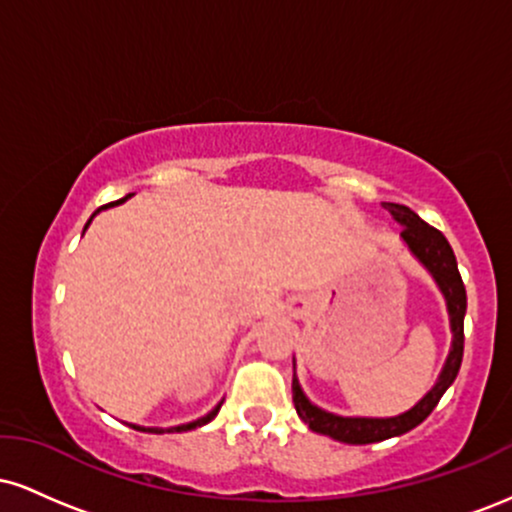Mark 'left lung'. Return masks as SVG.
Listing matches in <instances>:
<instances>
[{
    "instance_id": "1",
    "label": "left lung",
    "mask_w": 512,
    "mask_h": 512,
    "mask_svg": "<svg viewBox=\"0 0 512 512\" xmlns=\"http://www.w3.org/2000/svg\"><path fill=\"white\" fill-rule=\"evenodd\" d=\"M383 207L395 216L397 223H402V238L409 245V250L419 257V262L424 264L428 272L433 274V279L438 281L440 291H443L445 301H448V313H450V325H452V351L445 363L443 373H440L436 387H433L428 395L416 404L414 409H409L407 414L392 416V419H349V416H337L330 411L317 409L315 404H310L301 392L296 375H293V404H296L298 416L301 421L310 426V431L322 433V436H330L339 443H351V445H368V443H380L392 436H402V433L411 431L436 409L440 397L445 395V390L455 383L457 373L462 366V354H464V313H467V291H464L460 269H457L455 252H452L448 238L438 231V228L428 226L424 219H419V214H414L404 204H392L385 202Z\"/></svg>"
}]
</instances>
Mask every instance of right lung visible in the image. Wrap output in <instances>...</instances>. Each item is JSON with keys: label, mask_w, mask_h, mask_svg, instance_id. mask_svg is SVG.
<instances>
[{"label": "right lung", "mask_w": 512, "mask_h": 512, "mask_svg": "<svg viewBox=\"0 0 512 512\" xmlns=\"http://www.w3.org/2000/svg\"><path fill=\"white\" fill-rule=\"evenodd\" d=\"M127 199V197H125ZM125 199H117V202H110V204H105V207H113V204H120V202H125ZM105 207H101V209H105ZM98 209V211H101ZM96 211V214H98ZM93 214V216H96ZM91 216V219H93ZM91 219H88V223H91ZM86 223V226H88ZM219 409H221V404L216 409H211L207 416H202V419H197V421H192V424H182V426H175V428H142V426H132V428H137V431H146V433H182V431H192V428H197V426H204V424H209L211 419H214L216 414H219Z\"/></svg>", "instance_id": "obj_1"}]
</instances>
